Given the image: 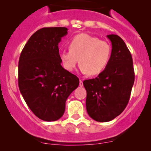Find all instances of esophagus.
<instances>
[{
  "mask_svg": "<svg viewBox=\"0 0 151 151\" xmlns=\"http://www.w3.org/2000/svg\"><path fill=\"white\" fill-rule=\"evenodd\" d=\"M80 87L83 86V80H80Z\"/></svg>",
  "mask_w": 151,
  "mask_h": 151,
  "instance_id": "34e87169",
  "label": "esophagus"
}]
</instances>
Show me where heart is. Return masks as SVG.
I'll return each instance as SVG.
<instances>
[{
	"label": "heart",
	"mask_w": 151,
	"mask_h": 151,
	"mask_svg": "<svg viewBox=\"0 0 151 151\" xmlns=\"http://www.w3.org/2000/svg\"><path fill=\"white\" fill-rule=\"evenodd\" d=\"M112 48L109 44L87 33H80L70 40L69 50L60 52L64 68L72 71L80 63L83 74L98 75L106 68L110 60Z\"/></svg>",
	"instance_id": "1"
}]
</instances>
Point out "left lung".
I'll list each match as a JSON object with an SVG mask.
<instances>
[{
	"mask_svg": "<svg viewBox=\"0 0 151 151\" xmlns=\"http://www.w3.org/2000/svg\"><path fill=\"white\" fill-rule=\"evenodd\" d=\"M106 36L112 47L107 66L95 79L83 82L87 112L99 122L110 121L122 113L134 82L133 60L125 42L118 35Z\"/></svg>",
	"mask_w": 151,
	"mask_h": 151,
	"instance_id": "1",
	"label": "left lung"
}]
</instances>
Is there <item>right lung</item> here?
Returning a JSON list of instances; mask_svg holds the SVG:
<instances>
[{
    "label": "right lung",
    "mask_w": 151,
    "mask_h": 151,
    "mask_svg": "<svg viewBox=\"0 0 151 151\" xmlns=\"http://www.w3.org/2000/svg\"><path fill=\"white\" fill-rule=\"evenodd\" d=\"M67 30L65 27L39 29L30 36L19 57V91L30 110L42 121L61 118L67 98L80 83L77 76L60 65L58 43Z\"/></svg>",
    "instance_id": "1"
}]
</instances>
